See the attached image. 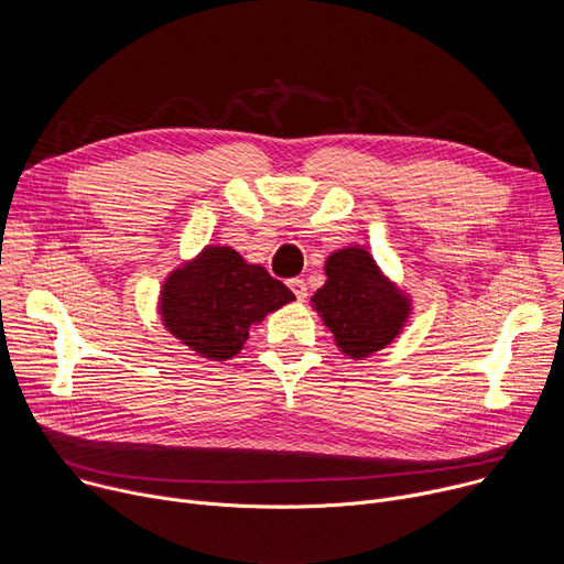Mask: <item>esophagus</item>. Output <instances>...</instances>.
<instances>
[{
	"mask_svg": "<svg viewBox=\"0 0 564 564\" xmlns=\"http://www.w3.org/2000/svg\"><path fill=\"white\" fill-rule=\"evenodd\" d=\"M288 285H290V290L294 292V296H296L299 301H305V299H307V288H305V281H303V279H292Z\"/></svg>",
	"mask_w": 564,
	"mask_h": 564,
	"instance_id": "34e87169",
	"label": "esophagus"
}]
</instances>
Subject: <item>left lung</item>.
<instances>
[{"instance_id": "left-lung-1", "label": "left lung", "mask_w": 564, "mask_h": 564, "mask_svg": "<svg viewBox=\"0 0 564 564\" xmlns=\"http://www.w3.org/2000/svg\"><path fill=\"white\" fill-rule=\"evenodd\" d=\"M326 283L312 296V307L350 359H364L401 333L411 299L375 263L368 250L352 246L326 261Z\"/></svg>"}]
</instances>
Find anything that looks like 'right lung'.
Segmentation results:
<instances>
[{
    "label": "right lung",
    "instance_id": "1",
    "mask_svg": "<svg viewBox=\"0 0 564 564\" xmlns=\"http://www.w3.org/2000/svg\"><path fill=\"white\" fill-rule=\"evenodd\" d=\"M290 301V288L263 265H250L227 246H207L167 276L158 303L165 328L181 344L225 361L243 348L254 324Z\"/></svg>",
    "mask_w": 564,
    "mask_h": 564
}]
</instances>
